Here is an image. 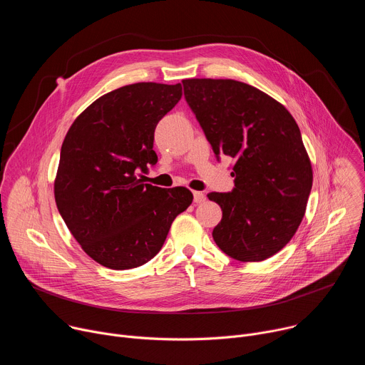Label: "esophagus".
<instances>
[{
    "label": "esophagus",
    "instance_id": "34e87169",
    "mask_svg": "<svg viewBox=\"0 0 365 365\" xmlns=\"http://www.w3.org/2000/svg\"><path fill=\"white\" fill-rule=\"evenodd\" d=\"M205 199H206L205 193H202V192H193V200H195L196 203H202V202H205Z\"/></svg>",
    "mask_w": 365,
    "mask_h": 365
}]
</instances>
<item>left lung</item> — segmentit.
Here are the masks:
<instances>
[{
  "label": "left lung",
  "instance_id": "8db88e82",
  "mask_svg": "<svg viewBox=\"0 0 365 365\" xmlns=\"http://www.w3.org/2000/svg\"><path fill=\"white\" fill-rule=\"evenodd\" d=\"M185 99L220 160H235L234 189L207 197L222 210L217 245L238 262H263L297 231L312 189L300 130L280 102L232 79H185Z\"/></svg>",
  "mask_w": 365,
  "mask_h": 365
}]
</instances>
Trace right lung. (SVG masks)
<instances>
[{"label":"right lung","instance_id":"1","mask_svg":"<svg viewBox=\"0 0 365 365\" xmlns=\"http://www.w3.org/2000/svg\"><path fill=\"white\" fill-rule=\"evenodd\" d=\"M180 98V83L118 88L92 102L63 140L58 210L82 250L103 267L128 270L150 262L193 200L186 187L162 189L137 175L158 163L155 125Z\"/></svg>","mask_w":365,"mask_h":365}]
</instances>
